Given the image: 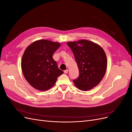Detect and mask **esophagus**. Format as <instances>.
Listing matches in <instances>:
<instances>
[{
    "instance_id": "1",
    "label": "esophagus",
    "mask_w": 132,
    "mask_h": 132,
    "mask_svg": "<svg viewBox=\"0 0 132 132\" xmlns=\"http://www.w3.org/2000/svg\"><path fill=\"white\" fill-rule=\"evenodd\" d=\"M64 73H65V74L68 73V69H66V70H65L64 71Z\"/></svg>"
}]
</instances>
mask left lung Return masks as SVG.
<instances>
[{
  "mask_svg": "<svg viewBox=\"0 0 132 132\" xmlns=\"http://www.w3.org/2000/svg\"><path fill=\"white\" fill-rule=\"evenodd\" d=\"M79 70V77L73 80L77 88L87 91L101 82L107 69V58L102 48L85 39L69 42Z\"/></svg>",
  "mask_w": 132,
  "mask_h": 132,
  "instance_id": "left-lung-1",
  "label": "left lung"
}]
</instances>
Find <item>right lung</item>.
Listing matches in <instances>:
<instances>
[{
  "mask_svg": "<svg viewBox=\"0 0 132 132\" xmlns=\"http://www.w3.org/2000/svg\"><path fill=\"white\" fill-rule=\"evenodd\" d=\"M60 46L58 42L41 39L26 48L22 55L21 69L26 80L35 89L48 90L63 74L52 57Z\"/></svg>",
  "mask_w": 132,
  "mask_h": 132,
  "instance_id": "add662e5",
  "label": "right lung"
}]
</instances>
